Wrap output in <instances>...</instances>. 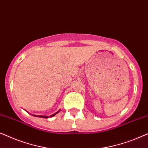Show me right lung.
Wrapping results in <instances>:
<instances>
[{
  "mask_svg": "<svg viewBox=\"0 0 148 148\" xmlns=\"http://www.w3.org/2000/svg\"><path fill=\"white\" fill-rule=\"evenodd\" d=\"M58 112V111L57 112H56L55 114H52V115H51V116H50V117H52V116H54V115H55L56 114H57ZM34 116H38V117H40V118H44V119H48V117H49V116H39V115H34Z\"/></svg>",
  "mask_w": 148,
  "mask_h": 148,
  "instance_id": "1",
  "label": "right lung"
}]
</instances>
